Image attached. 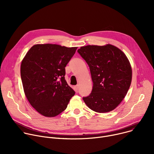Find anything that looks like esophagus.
Segmentation results:
<instances>
[{
  "label": "esophagus",
  "mask_w": 154,
  "mask_h": 154,
  "mask_svg": "<svg viewBox=\"0 0 154 154\" xmlns=\"http://www.w3.org/2000/svg\"><path fill=\"white\" fill-rule=\"evenodd\" d=\"M74 89H75V91L76 92H77V91H78V90H79V85H75V86H74Z\"/></svg>",
  "instance_id": "obj_1"
}]
</instances>
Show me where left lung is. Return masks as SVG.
Segmentation results:
<instances>
[{
	"label": "left lung",
	"mask_w": 154,
	"mask_h": 154,
	"mask_svg": "<svg viewBox=\"0 0 154 154\" xmlns=\"http://www.w3.org/2000/svg\"><path fill=\"white\" fill-rule=\"evenodd\" d=\"M78 53L89 66L93 83L89 96L83 97L86 105L97 113L111 112L125 97L132 71L126 55L118 48L86 46Z\"/></svg>",
	"instance_id": "obj_1"
}]
</instances>
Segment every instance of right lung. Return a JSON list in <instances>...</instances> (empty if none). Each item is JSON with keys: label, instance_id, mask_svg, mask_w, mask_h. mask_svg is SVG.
Listing matches in <instances>:
<instances>
[{"label": "right lung", "instance_id": "right-lung-1", "mask_svg": "<svg viewBox=\"0 0 154 154\" xmlns=\"http://www.w3.org/2000/svg\"><path fill=\"white\" fill-rule=\"evenodd\" d=\"M77 48L45 44L32 46L20 66L26 96L41 115L54 117L67 108L75 94L65 80V67Z\"/></svg>", "mask_w": 154, "mask_h": 154}]
</instances>
